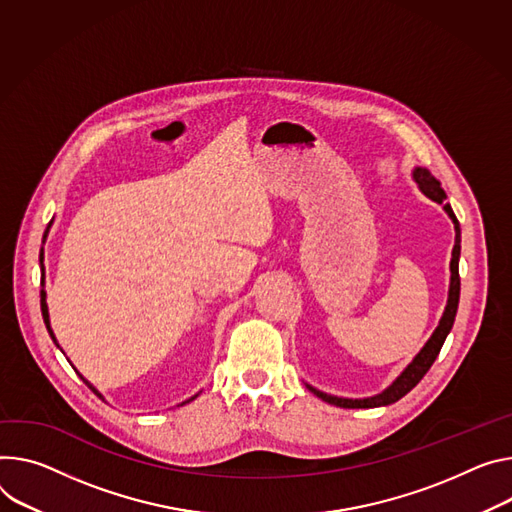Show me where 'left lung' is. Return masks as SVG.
<instances>
[{
	"instance_id": "8db88e82",
	"label": "left lung",
	"mask_w": 512,
	"mask_h": 512,
	"mask_svg": "<svg viewBox=\"0 0 512 512\" xmlns=\"http://www.w3.org/2000/svg\"><path fill=\"white\" fill-rule=\"evenodd\" d=\"M412 179L416 181L418 190H421L429 200H433V202L443 206V210L447 212V216L451 218L453 228H455V245H453L451 261H449L451 277H449V292H447L445 310H443V314L439 318L437 329L433 331L429 341L423 345V349L414 355V359L402 369V374L386 390H382L380 394L369 396V398H343V396H333V394H327V392H320L314 386L306 384V388L312 394H316L320 400L329 402V404H335V406H341V408H378V406H388V404L398 402L402 396H406L418 382L423 380V376L431 369L433 361L437 359V355H439V351H441V347H443V343H445V339H447V335H449V331L453 327V320H455V314H457V304H459L461 228H459V222H457L451 206L445 202L447 196H445V192L441 188V183L431 175V171L425 169V167H414L412 169Z\"/></svg>"
}]
</instances>
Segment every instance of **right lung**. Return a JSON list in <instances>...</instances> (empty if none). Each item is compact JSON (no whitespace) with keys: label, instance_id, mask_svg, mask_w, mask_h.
<instances>
[{"label":"right lung","instance_id":"right-lung-1","mask_svg":"<svg viewBox=\"0 0 512 512\" xmlns=\"http://www.w3.org/2000/svg\"><path fill=\"white\" fill-rule=\"evenodd\" d=\"M51 224H53V220L49 222V228H51ZM49 228H46L44 230V237H42V243L46 241V237H49ZM40 286H42V290H40V310H42V318H44V324H46V331H49V335H51V339H53V343L61 349V345H59V341H57V337H55V333H53V329H51V318H49V306H46V292H44V249H40ZM63 351V349H61ZM75 369V367H73ZM77 371V369H75ZM77 374H79V371H77ZM79 378L91 388V390H94L102 400H106L100 392H98V388L94 386V384H89L81 374H79ZM200 394V392H198ZM198 394L196 396H192L190 400H185V402H192V400H196L198 398ZM185 402H181V404H185Z\"/></svg>","mask_w":512,"mask_h":512}]
</instances>
